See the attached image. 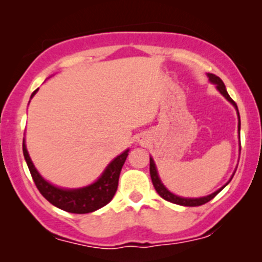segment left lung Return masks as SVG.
I'll return each instance as SVG.
<instances>
[{"label":"left lung","mask_w":262,"mask_h":262,"mask_svg":"<svg viewBox=\"0 0 262 262\" xmlns=\"http://www.w3.org/2000/svg\"><path fill=\"white\" fill-rule=\"evenodd\" d=\"M208 77H209V81L212 83H214V85H217V89L218 91L222 93V95L224 96L225 98H227L228 101L230 102L231 104H233L234 107H235L236 112H237V106L236 103L234 102L233 100L230 98V96L228 95L227 90H225V85L223 81L221 80V77L215 76L214 74H208ZM237 118H239V124H237V129H239V134H240V116H239V112H237ZM150 176H151V181H152V185H154V187L156 189V192H158L159 194H160V197L164 198V200L169 201V202H172V203H176V204H180V206H185V207H197V206H202V204L209 202L210 200H213L219 192L223 189L225 186L228 185L229 182H227L225 185L223 186L222 188H219L218 191H215L214 193L209 194V196H206V197H201V198H183V197H179L176 196V194L171 193V192L165 187L164 185H162L160 177L158 175V170H156V166H155V162L152 160L151 158H150ZM233 179V177H231ZM230 179V180H231ZM229 180V181H230Z\"/></svg>","instance_id":"obj_1"}]
</instances>
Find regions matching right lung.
Returning <instances> with one entry per match:
<instances>
[{"mask_svg":"<svg viewBox=\"0 0 262 262\" xmlns=\"http://www.w3.org/2000/svg\"><path fill=\"white\" fill-rule=\"evenodd\" d=\"M37 91L38 89L32 93L31 98L37 93ZM128 151L129 150H125L121 155L117 156L113 161H111L100 179L93 182L92 185L82 188L65 189L56 187L52 183L45 181L40 176V173L33 165L28 151H27L25 141H23V155H25L33 181H34L39 192L53 206L66 210V212L76 213V214L95 212V210L102 208L112 201L113 196L116 194L117 187H118L119 175H121V170L128 156Z\"/></svg>","mask_w":262,"mask_h":262,"instance_id":"add662e5","label":"right lung"}]
</instances>
